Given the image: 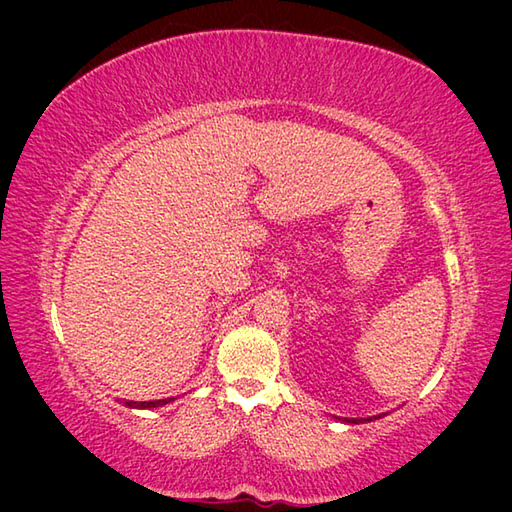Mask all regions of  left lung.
<instances>
[{
	"mask_svg": "<svg viewBox=\"0 0 512 512\" xmlns=\"http://www.w3.org/2000/svg\"><path fill=\"white\" fill-rule=\"evenodd\" d=\"M367 420H372V418H367ZM350 422H361V420H350Z\"/></svg>",
	"mask_w": 512,
	"mask_h": 512,
	"instance_id": "8db88e82",
	"label": "left lung"
}]
</instances>
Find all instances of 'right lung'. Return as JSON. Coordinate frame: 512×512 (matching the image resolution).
<instances>
[{
    "instance_id": "1",
    "label": "right lung",
    "mask_w": 512,
    "mask_h": 512,
    "mask_svg": "<svg viewBox=\"0 0 512 512\" xmlns=\"http://www.w3.org/2000/svg\"><path fill=\"white\" fill-rule=\"evenodd\" d=\"M173 398H162V400H145V402H136V400H129L125 402L127 407H134V409H151V407H160V405H167Z\"/></svg>"
}]
</instances>
